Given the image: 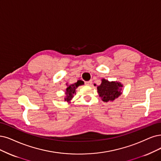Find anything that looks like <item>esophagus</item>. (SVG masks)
I'll return each mask as SVG.
<instances>
[{
    "label": "esophagus",
    "instance_id": "34e87169",
    "mask_svg": "<svg viewBox=\"0 0 161 161\" xmlns=\"http://www.w3.org/2000/svg\"><path fill=\"white\" fill-rule=\"evenodd\" d=\"M92 84V81L90 80V81H85V84L87 85V86H91Z\"/></svg>",
    "mask_w": 161,
    "mask_h": 161
}]
</instances>
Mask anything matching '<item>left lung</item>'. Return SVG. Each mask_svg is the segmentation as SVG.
<instances>
[{
  "mask_svg": "<svg viewBox=\"0 0 161 161\" xmlns=\"http://www.w3.org/2000/svg\"><path fill=\"white\" fill-rule=\"evenodd\" d=\"M121 87L123 86L120 83L109 82L103 79L102 84L97 87V92L103 102H108L109 101H114L120 96Z\"/></svg>",
  "mask_w": 161,
  "mask_h": 161,
  "instance_id": "1",
  "label": "left lung"
}]
</instances>
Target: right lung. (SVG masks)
<instances>
[{"instance_id": "right-lung-1", "label": "right lung", "mask_w": 161, "mask_h": 161, "mask_svg": "<svg viewBox=\"0 0 161 161\" xmlns=\"http://www.w3.org/2000/svg\"><path fill=\"white\" fill-rule=\"evenodd\" d=\"M82 84H84V81H77V83H75L74 84H71L69 85L67 89H66V92H65V94H66V97L65 98V100L68 101L71 100V98L73 97V94H74L75 93V90L76 88L78 87L79 86H81Z\"/></svg>"}]
</instances>
